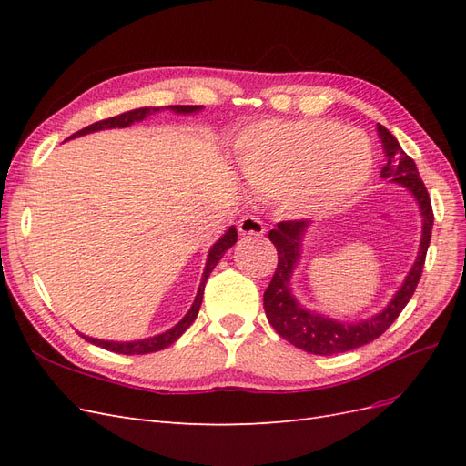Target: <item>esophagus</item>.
<instances>
[{"label": "esophagus", "instance_id": "34e87169", "mask_svg": "<svg viewBox=\"0 0 466 466\" xmlns=\"http://www.w3.org/2000/svg\"><path fill=\"white\" fill-rule=\"evenodd\" d=\"M237 229H238V233L247 235V237H262L266 231L262 219L258 216H252V214L243 216L241 219H238Z\"/></svg>", "mask_w": 466, "mask_h": 466}]
</instances>
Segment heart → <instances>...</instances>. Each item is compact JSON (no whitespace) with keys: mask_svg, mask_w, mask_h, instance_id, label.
I'll use <instances>...</instances> for the list:
<instances>
[{"mask_svg":"<svg viewBox=\"0 0 466 466\" xmlns=\"http://www.w3.org/2000/svg\"><path fill=\"white\" fill-rule=\"evenodd\" d=\"M237 163L248 185L291 216H317L346 204L373 173V147L361 132L332 120H266L241 134Z\"/></svg>","mask_w":466,"mask_h":466,"instance_id":"b5f03b06","label":"heart"}]
</instances>
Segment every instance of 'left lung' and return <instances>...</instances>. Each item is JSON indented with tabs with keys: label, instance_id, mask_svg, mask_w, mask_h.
Wrapping results in <instances>:
<instances>
[{
	"label": "left lung",
	"instance_id": "obj_1",
	"mask_svg": "<svg viewBox=\"0 0 466 466\" xmlns=\"http://www.w3.org/2000/svg\"><path fill=\"white\" fill-rule=\"evenodd\" d=\"M377 132L380 136V142H383L387 155V165L383 167V171H380V177L392 178L394 182H399V185L410 190L420 204L421 216H424V233H421L418 258L412 266L410 274L406 276L402 288L394 295V299L389 303L385 311H380L379 315L358 324H342L305 311V309H301L291 298L289 276L299 258V237L305 231L307 223L299 219L279 221L278 228L268 233V237H270V241L278 250V266L270 279V286L264 291V311L268 322L272 324L274 330L284 338V340L291 342L295 348L309 351V354H342V351L356 350L360 346L373 342L375 338L383 334L402 313V309L410 301L416 291L421 272H424L426 252L430 247L433 228V209L428 188L424 185V180L418 175L416 163L402 151L394 136L380 124L377 126Z\"/></svg>",
	"mask_w": 466,
	"mask_h": 466
}]
</instances>
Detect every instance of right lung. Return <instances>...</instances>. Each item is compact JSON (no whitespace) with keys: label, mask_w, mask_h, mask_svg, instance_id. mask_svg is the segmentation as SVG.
Here are the masks:
<instances>
[{"label":"right lung","mask_w":466,"mask_h":466,"mask_svg":"<svg viewBox=\"0 0 466 466\" xmlns=\"http://www.w3.org/2000/svg\"><path fill=\"white\" fill-rule=\"evenodd\" d=\"M175 112H182V115H187V112H196L200 110V106H190V105H177V106H171ZM159 108H136V110H128V112H122V115L118 116H112V118H106V120H98L91 126H87V128H83L79 132H76L74 136L69 137H77V136H83V134H89V132H96V130H103V128H124V126H130L137 120H144L146 116L153 115V112H157ZM237 243V229L231 228L228 233H225L219 241L211 247L209 255H208V262H206V270H204V276H202V281H200V288H198V295H196V299L190 307V311L187 313V317L182 319L175 329L167 330L159 336H153V338H147V340H137V342H105V340H96V338H86L87 342L95 344V346H101L108 351H116V354H126V356H134V354H151V351H159L167 346H171L177 338L185 332L190 324L194 322V319L198 317V311H200V305H202V298H204V288H206V279L209 276V272L214 270L216 264L221 260V257L225 255V250L231 248L233 245Z\"/></svg>","instance_id":"right-lung-1"}]
</instances>
